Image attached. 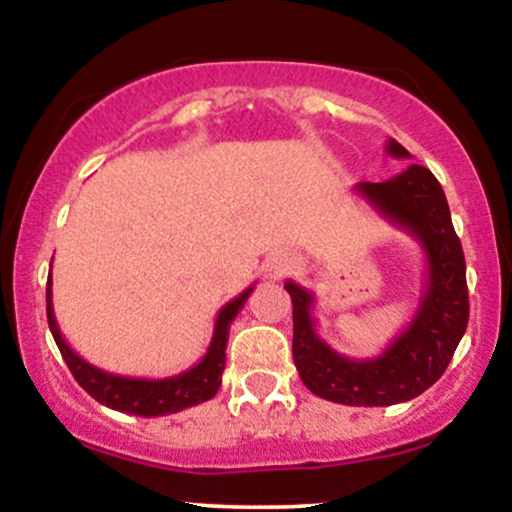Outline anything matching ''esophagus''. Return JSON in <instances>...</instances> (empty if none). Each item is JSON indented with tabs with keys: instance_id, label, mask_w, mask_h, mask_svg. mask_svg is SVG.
Here are the masks:
<instances>
[{
	"instance_id": "1",
	"label": "esophagus",
	"mask_w": 512,
	"mask_h": 512,
	"mask_svg": "<svg viewBox=\"0 0 512 512\" xmlns=\"http://www.w3.org/2000/svg\"><path fill=\"white\" fill-rule=\"evenodd\" d=\"M264 267H267L269 276H274V279H279V276L289 274L293 267H296V255L289 250H276L272 255L267 257V262H264Z\"/></svg>"
}]
</instances>
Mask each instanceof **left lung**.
Here are the masks:
<instances>
[{"instance_id":"left-lung-1","label":"left lung","mask_w":512,"mask_h":512,"mask_svg":"<svg viewBox=\"0 0 512 512\" xmlns=\"http://www.w3.org/2000/svg\"><path fill=\"white\" fill-rule=\"evenodd\" d=\"M385 151L392 158H411L395 139ZM356 192L424 250L426 281L419 308L383 354L349 358L317 334L310 313L313 291L289 279L284 289L293 303V363L317 397L349 407H390L419 397L448 368L469 320L467 267L448 199L431 170L411 163L385 182H358Z\"/></svg>"}]
</instances>
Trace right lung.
Returning <instances> with one entry per match:
<instances>
[{
	"mask_svg": "<svg viewBox=\"0 0 512 512\" xmlns=\"http://www.w3.org/2000/svg\"><path fill=\"white\" fill-rule=\"evenodd\" d=\"M252 289L255 286H248L240 296L228 301L219 310L214 322V334H211V344L204 358H199V363H195L192 368L161 380L127 378V375L108 373V370L96 368L86 358L76 354L72 346L64 342L60 325L55 320V308H52V274L48 276V325L64 363L72 370L74 380L96 402L134 416H168L178 414V411L187 407H195V404L207 402V399L219 392L221 373L223 366H226L228 330H231V322L236 320V315L243 310Z\"/></svg>",
	"mask_w": 512,
	"mask_h": 512,
	"instance_id": "right-lung-1",
	"label": "right lung"
}]
</instances>
